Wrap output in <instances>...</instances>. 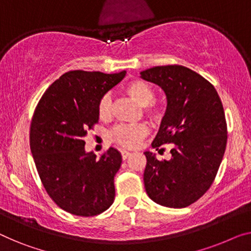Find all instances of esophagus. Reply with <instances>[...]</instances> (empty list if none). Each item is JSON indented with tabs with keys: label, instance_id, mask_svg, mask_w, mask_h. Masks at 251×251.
Returning <instances> with one entry per match:
<instances>
[{
	"label": "esophagus",
	"instance_id": "obj_1",
	"mask_svg": "<svg viewBox=\"0 0 251 251\" xmlns=\"http://www.w3.org/2000/svg\"><path fill=\"white\" fill-rule=\"evenodd\" d=\"M121 153H122V158H123V160H126V159L128 158V156L130 155V152L125 151V150H123V151H122Z\"/></svg>",
	"mask_w": 251,
	"mask_h": 251
}]
</instances>
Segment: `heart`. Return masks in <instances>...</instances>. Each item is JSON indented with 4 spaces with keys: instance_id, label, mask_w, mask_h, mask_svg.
<instances>
[{
    "instance_id": "1",
    "label": "heart",
    "mask_w": 251,
    "mask_h": 251,
    "mask_svg": "<svg viewBox=\"0 0 251 251\" xmlns=\"http://www.w3.org/2000/svg\"><path fill=\"white\" fill-rule=\"evenodd\" d=\"M125 91L134 101L144 107L143 111L153 123H159L162 119L161 108L152 103L154 100V91L151 85L143 80L136 78L126 84ZM98 116L100 119L106 121L111 116V98L109 95L101 97L98 103ZM149 134V128L144 124L118 125L111 130L110 138L115 143L124 148H135L140 142Z\"/></svg>"
}]
</instances>
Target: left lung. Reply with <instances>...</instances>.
Instances as JSON below:
<instances>
[{
    "instance_id": "obj_1",
    "label": "left lung",
    "mask_w": 251,
    "mask_h": 251,
    "mask_svg": "<svg viewBox=\"0 0 251 251\" xmlns=\"http://www.w3.org/2000/svg\"><path fill=\"white\" fill-rule=\"evenodd\" d=\"M141 77L159 85L167 97L152 148L174 144L170 160L144 152L145 190L156 204L186 207L207 192L222 162L227 132L221 99L207 80L181 65L151 67Z\"/></svg>"
}]
</instances>
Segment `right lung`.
Returning a JSON list of instances; mask_svg holds the SVG:
<instances>
[{
  "mask_svg": "<svg viewBox=\"0 0 251 251\" xmlns=\"http://www.w3.org/2000/svg\"><path fill=\"white\" fill-rule=\"evenodd\" d=\"M125 74L70 71L46 90L36 107L30 125L33 161L48 195L71 214L98 215L114 203L122 154L109 148L98 159L85 152L83 137L99 121V100Z\"/></svg>",
  "mask_w": 251,
  "mask_h": 251,
  "instance_id": "add662e5",
  "label": "right lung"
}]
</instances>
